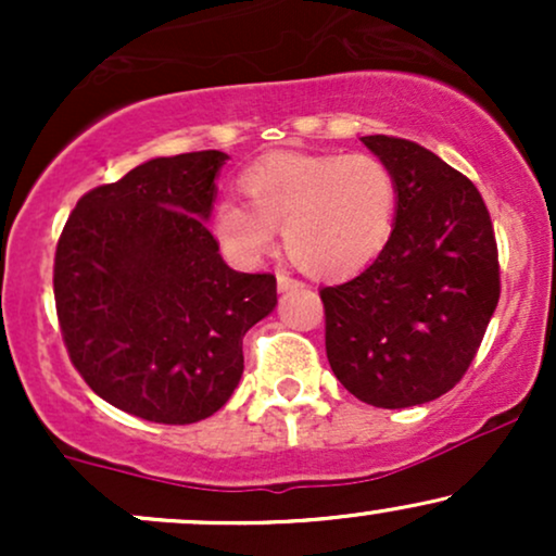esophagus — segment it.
Returning a JSON list of instances; mask_svg holds the SVG:
<instances>
[{"mask_svg":"<svg viewBox=\"0 0 556 556\" xmlns=\"http://www.w3.org/2000/svg\"><path fill=\"white\" fill-rule=\"evenodd\" d=\"M277 285H279V290H298V287H303V282H300V279H295V277H290V274H279L277 277Z\"/></svg>","mask_w":556,"mask_h":556,"instance_id":"34e87169","label":"esophagus"}]
</instances>
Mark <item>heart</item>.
<instances>
[{
  "label": "heart",
  "instance_id": "obj_1",
  "mask_svg": "<svg viewBox=\"0 0 556 556\" xmlns=\"http://www.w3.org/2000/svg\"><path fill=\"white\" fill-rule=\"evenodd\" d=\"M248 206L222 201L212 227L222 251L256 266L277 245L303 271L350 277L379 258L397 219V180L374 154H279L240 175Z\"/></svg>",
  "mask_w": 556,
  "mask_h": 556
}]
</instances>
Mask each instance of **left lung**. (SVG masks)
Listing matches in <instances>:
<instances>
[{
  "label": "left lung",
  "instance_id": "left-lung-1",
  "mask_svg": "<svg viewBox=\"0 0 556 556\" xmlns=\"http://www.w3.org/2000/svg\"><path fill=\"white\" fill-rule=\"evenodd\" d=\"M397 180L387 248L358 277L321 287L327 358L374 407L424 405L468 371L500 303L491 216L468 177L405 138H361Z\"/></svg>",
  "mask_w": 556,
  "mask_h": 556
}]
</instances>
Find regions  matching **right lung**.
Listing matches in <instances>:
<instances>
[{
	"mask_svg": "<svg viewBox=\"0 0 556 556\" xmlns=\"http://www.w3.org/2000/svg\"><path fill=\"white\" fill-rule=\"evenodd\" d=\"M225 151L159 156L70 214L54 300L88 387L151 424L214 416L242 376V337L277 305L274 274H242L208 232Z\"/></svg>",
	"mask_w": 556,
	"mask_h": 556,
	"instance_id": "1",
	"label": "right lung"
}]
</instances>
